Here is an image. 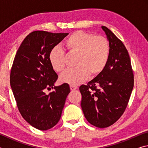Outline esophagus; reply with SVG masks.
Masks as SVG:
<instances>
[{"mask_svg": "<svg viewBox=\"0 0 148 148\" xmlns=\"http://www.w3.org/2000/svg\"><path fill=\"white\" fill-rule=\"evenodd\" d=\"M70 88H71V91H74V90H76L77 89V87L73 86H70Z\"/></svg>", "mask_w": 148, "mask_h": 148, "instance_id": "esophagus-1", "label": "esophagus"}]
</instances>
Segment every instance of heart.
I'll return each mask as SVG.
<instances>
[{
    "instance_id": "1",
    "label": "heart",
    "mask_w": 148,
    "mask_h": 148,
    "mask_svg": "<svg viewBox=\"0 0 148 148\" xmlns=\"http://www.w3.org/2000/svg\"><path fill=\"white\" fill-rule=\"evenodd\" d=\"M64 46L69 53L77 55L76 67L65 71L60 76L62 83L76 86L86 81L89 74L95 76L103 71L108 61L110 44L103 36L76 31L66 38ZM49 60L54 71L61 72L65 66L64 51L59 46L50 50Z\"/></svg>"
}]
</instances>
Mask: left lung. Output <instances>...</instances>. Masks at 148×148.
<instances>
[{
    "instance_id": "obj_1",
    "label": "left lung",
    "mask_w": 148,
    "mask_h": 148,
    "mask_svg": "<svg viewBox=\"0 0 148 148\" xmlns=\"http://www.w3.org/2000/svg\"><path fill=\"white\" fill-rule=\"evenodd\" d=\"M110 44V56L101 73L82 85L81 107L91 125L105 128L123 114L134 86V76L128 51L123 42L106 27L102 26Z\"/></svg>"
}]
</instances>
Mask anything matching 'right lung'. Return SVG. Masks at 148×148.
<instances>
[{"mask_svg":"<svg viewBox=\"0 0 148 148\" xmlns=\"http://www.w3.org/2000/svg\"><path fill=\"white\" fill-rule=\"evenodd\" d=\"M69 33L32 32L20 45L10 73V86L20 114L37 129L46 131L61 118L69 94L68 84L55 86L58 76L49 60L50 50ZM55 91L46 95L45 88Z\"/></svg>","mask_w":148,"mask_h":148,"instance_id":"obj_1","label":"right lung"}]
</instances>
